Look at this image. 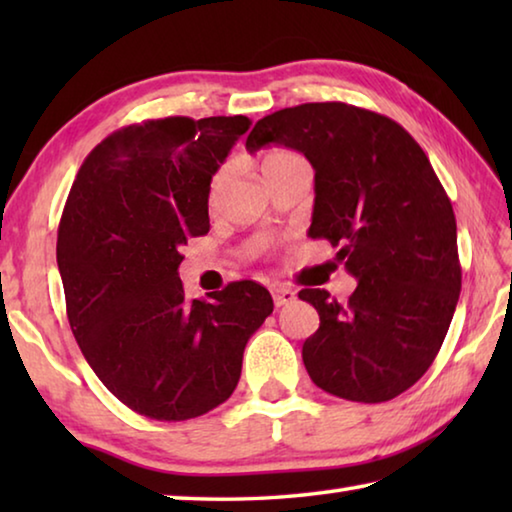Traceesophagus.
Wrapping results in <instances>:
<instances>
[{"label": "esophagus", "instance_id": "34e87169", "mask_svg": "<svg viewBox=\"0 0 512 512\" xmlns=\"http://www.w3.org/2000/svg\"><path fill=\"white\" fill-rule=\"evenodd\" d=\"M293 300H296V291H291L287 287H275L273 289L275 307H284V305H289V302H293Z\"/></svg>", "mask_w": 512, "mask_h": 512}]
</instances>
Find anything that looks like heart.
Returning <instances> with one entry per match:
<instances>
[{
    "instance_id": "1",
    "label": "heart",
    "mask_w": 512,
    "mask_h": 512,
    "mask_svg": "<svg viewBox=\"0 0 512 512\" xmlns=\"http://www.w3.org/2000/svg\"><path fill=\"white\" fill-rule=\"evenodd\" d=\"M300 160H302V158H300L298 153H291V151H284V149H275V151H268V153L264 155L262 169L268 171V169H273V167H280V164L300 162ZM230 173H232V162H223L221 167L214 171V176H212V180H210V201H216V198H219L221 189L225 187V183H228Z\"/></svg>"
}]
</instances>
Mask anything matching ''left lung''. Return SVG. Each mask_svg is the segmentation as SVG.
I'll return each mask as SVG.
<instances>
[{"label":"left lung","mask_w":512,"mask_h":512,"mask_svg":"<svg viewBox=\"0 0 512 512\" xmlns=\"http://www.w3.org/2000/svg\"><path fill=\"white\" fill-rule=\"evenodd\" d=\"M280 144L314 167L309 237L327 239L357 277L348 302L302 289L320 325L302 345L311 381L350 402H388L436 359L452 323L461 264L452 203L420 144L384 115L341 101L259 119L255 153Z\"/></svg>","instance_id":"1"}]
</instances>
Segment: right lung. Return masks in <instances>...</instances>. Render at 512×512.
<instances>
[{
  "label": "right lung",
  "mask_w": 512,
  "mask_h": 512,
  "mask_svg": "<svg viewBox=\"0 0 512 512\" xmlns=\"http://www.w3.org/2000/svg\"><path fill=\"white\" fill-rule=\"evenodd\" d=\"M250 119L167 117L121 128L81 164L58 225L69 327L103 386L151 420L198 418L237 388L273 298L253 280L187 300L178 266L207 235L214 171Z\"/></svg>",
  "instance_id": "1"
}]
</instances>
